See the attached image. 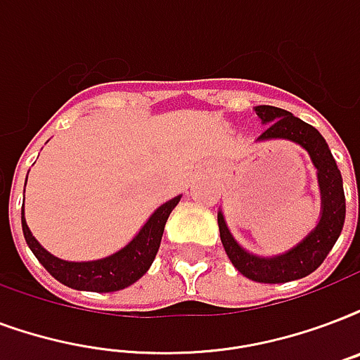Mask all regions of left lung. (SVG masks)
Wrapping results in <instances>:
<instances>
[{"mask_svg":"<svg viewBox=\"0 0 360 360\" xmlns=\"http://www.w3.org/2000/svg\"><path fill=\"white\" fill-rule=\"evenodd\" d=\"M255 113L259 117L260 124L266 126L257 141H290L309 155V160L317 169V185L321 192L319 221L296 245L271 257H260L241 247L230 232L223 210L217 213V223L224 251L236 270L259 283H285L309 276L330 253L344 229V185L325 137L314 126L279 107L257 105Z\"/></svg>","mask_w":360,"mask_h":360,"instance_id":"left-lung-1","label":"left lung"}]
</instances>
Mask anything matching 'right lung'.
Returning a JSON list of instances; mask_svg holds the SVG:
<instances>
[{
    "instance_id": "1",
    "label": "right lung",
    "mask_w": 360,
    "mask_h": 360,
    "mask_svg": "<svg viewBox=\"0 0 360 360\" xmlns=\"http://www.w3.org/2000/svg\"><path fill=\"white\" fill-rule=\"evenodd\" d=\"M181 196L183 194L158 205L145 221L143 226L139 229V232L124 247H120L119 251L107 255L103 259L64 260L49 253L45 247L35 240L32 230L27 229L24 205H22V232H24V238H26V243L32 249V253L60 283L75 290L113 292V290L130 287L147 274L156 253H158L166 221L175 205L179 204Z\"/></svg>"
}]
</instances>
